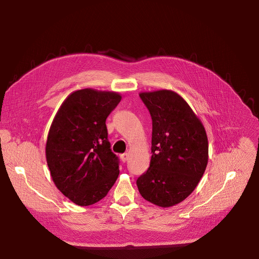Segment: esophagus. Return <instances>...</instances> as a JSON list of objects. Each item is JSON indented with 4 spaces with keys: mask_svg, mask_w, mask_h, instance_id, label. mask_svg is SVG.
I'll return each instance as SVG.
<instances>
[{
    "mask_svg": "<svg viewBox=\"0 0 259 259\" xmlns=\"http://www.w3.org/2000/svg\"><path fill=\"white\" fill-rule=\"evenodd\" d=\"M128 159H129V154H123V155H121V160L123 161V162H127L128 161Z\"/></svg>",
    "mask_w": 259,
    "mask_h": 259,
    "instance_id": "1",
    "label": "esophagus"
}]
</instances>
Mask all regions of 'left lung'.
Listing matches in <instances>:
<instances>
[{
    "label": "left lung",
    "instance_id": "8db88e82",
    "mask_svg": "<svg viewBox=\"0 0 259 259\" xmlns=\"http://www.w3.org/2000/svg\"><path fill=\"white\" fill-rule=\"evenodd\" d=\"M153 120L152 159L136 184L143 199L168 208L197 188L208 164V138L200 118L172 90L140 92Z\"/></svg>",
    "mask_w": 259,
    "mask_h": 259
}]
</instances>
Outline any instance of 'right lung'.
<instances>
[{
    "label": "right lung",
    "instance_id": "add662e5",
    "mask_svg": "<svg viewBox=\"0 0 259 259\" xmlns=\"http://www.w3.org/2000/svg\"><path fill=\"white\" fill-rule=\"evenodd\" d=\"M121 99L114 91L77 90L64 99L52 121L47 164L56 188L76 205L90 206L103 199L119 176L105 121Z\"/></svg>",
    "mask_w": 259,
    "mask_h": 259
}]
</instances>
